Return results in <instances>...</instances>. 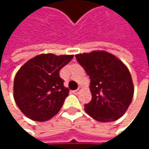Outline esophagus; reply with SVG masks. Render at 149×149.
<instances>
[{
  "label": "esophagus",
  "mask_w": 149,
  "mask_h": 149,
  "mask_svg": "<svg viewBox=\"0 0 149 149\" xmlns=\"http://www.w3.org/2000/svg\"><path fill=\"white\" fill-rule=\"evenodd\" d=\"M80 89H81V88L79 87L77 90H76V91H73V93H74V94H76V95H77V94H78V93H79V91H80Z\"/></svg>",
  "instance_id": "esophagus-1"
}]
</instances>
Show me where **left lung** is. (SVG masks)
<instances>
[{
	"label": "left lung",
	"mask_w": 149,
	"mask_h": 149,
	"mask_svg": "<svg viewBox=\"0 0 149 149\" xmlns=\"http://www.w3.org/2000/svg\"><path fill=\"white\" fill-rule=\"evenodd\" d=\"M75 57L91 78L92 98L84 105L86 113L101 123L113 122L123 116L134 95L133 81L127 66L105 51Z\"/></svg>",
	"instance_id": "obj_1"
}]
</instances>
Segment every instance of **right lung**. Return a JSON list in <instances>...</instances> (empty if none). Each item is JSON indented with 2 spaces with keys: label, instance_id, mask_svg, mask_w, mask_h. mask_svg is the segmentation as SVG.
<instances>
[{
  "label": "right lung",
  "instance_id": "add662e5",
  "mask_svg": "<svg viewBox=\"0 0 149 149\" xmlns=\"http://www.w3.org/2000/svg\"><path fill=\"white\" fill-rule=\"evenodd\" d=\"M72 58L73 55L40 54L20 67L14 81V98L26 117L44 122L59 111L69 94L59 71Z\"/></svg>",
  "mask_w": 149,
  "mask_h": 149
}]
</instances>
